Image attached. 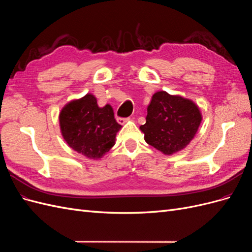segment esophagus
Here are the masks:
<instances>
[{
    "label": "esophagus",
    "instance_id": "34e87169",
    "mask_svg": "<svg viewBox=\"0 0 252 252\" xmlns=\"http://www.w3.org/2000/svg\"><path fill=\"white\" fill-rule=\"evenodd\" d=\"M128 120H129V118H117L118 124H120V125H125L126 123H127Z\"/></svg>",
    "mask_w": 252,
    "mask_h": 252
}]
</instances>
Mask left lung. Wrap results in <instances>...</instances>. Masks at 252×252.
<instances>
[{
    "label": "left lung",
    "mask_w": 252,
    "mask_h": 252,
    "mask_svg": "<svg viewBox=\"0 0 252 252\" xmlns=\"http://www.w3.org/2000/svg\"><path fill=\"white\" fill-rule=\"evenodd\" d=\"M145 120L140 126L144 140L164 155H173L196 136L202 114L191 99L158 91L152 97Z\"/></svg>",
    "instance_id": "8db88e82"
}]
</instances>
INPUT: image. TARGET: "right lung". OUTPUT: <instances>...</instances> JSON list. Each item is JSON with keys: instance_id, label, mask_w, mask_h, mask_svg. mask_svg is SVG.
Returning <instances> with one entry per match:
<instances>
[{"instance_id": "obj_1", "label": "right lung", "mask_w": 252, "mask_h": 252, "mask_svg": "<svg viewBox=\"0 0 252 252\" xmlns=\"http://www.w3.org/2000/svg\"><path fill=\"white\" fill-rule=\"evenodd\" d=\"M59 120L62 136L69 147L93 160L101 159L114 147L121 128L111 105L98 107L91 93L64 104Z\"/></svg>"}]
</instances>
